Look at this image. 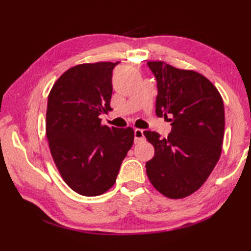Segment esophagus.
I'll return each instance as SVG.
<instances>
[{"mask_svg": "<svg viewBox=\"0 0 251 251\" xmlns=\"http://www.w3.org/2000/svg\"><path fill=\"white\" fill-rule=\"evenodd\" d=\"M142 140H145V134H143V130L139 128L135 129V142L138 143Z\"/></svg>", "mask_w": 251, "mask_h": 251, "instance_id": "1", "label": "esophagus"}]
</instances>
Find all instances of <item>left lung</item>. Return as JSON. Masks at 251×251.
<instances>
[{
	"label": "left lung",
	"mask_w": 251,
	"mask_h": 251,
	"mask_svg": "<svg viewBox=\"0 0 251 251\" xmlns=\"http://www.w3.org/2000/svg\"><path fill=\"white\" fill-rule=\"evenodd\" d=\"M148 66L157 81L156 115L173 127L167 138L143 132L155 151L146 164L147 175L164 196L183 199L205 183L220 158L226 123L222 97L199 72L164 61H148Z\"/></svg>",
	"instance_id": "8db88e82"
}]
</instances>
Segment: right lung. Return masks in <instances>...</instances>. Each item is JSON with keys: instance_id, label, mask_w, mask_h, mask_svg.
<instances>
[{"instance_id": "1", "label": "right lung", "mask_w": 251, "mask_h": 251, "mask_svg": "<svg viewBox=\"0 0 251 251\" xmlns=\"http://www.w3.org/2000/svg\"><path fill=\"white\" fill-rule=\"evenodd\" d=\"M117 62L82 63L67 70L49 95L46 136L56 167L76 193L98 196L116 181L135 132L101 124L111 111L112 71Z\"/></svg>"}]
</instances>
